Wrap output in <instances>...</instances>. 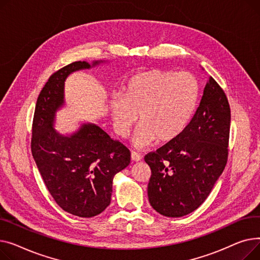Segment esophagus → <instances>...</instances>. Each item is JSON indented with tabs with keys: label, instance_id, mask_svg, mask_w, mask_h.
I'll use <instances>...</instances> for the list:
<instances>
[{
	"label": "esophagus",
	"instance_id": "esophagus-1",
	"mask_svg": "<svg viewBox=\"0 0 260 260\" xmlns=\"http://www.w3.org/2000/svg\"><path fill=\"white\" fill-rule=\"evenodd\" d=\"M131 159L133 161H140V160H142V155L140 153H137V152H135V151H132L131 152Z\"/></svg>",
	"mask_w": 260,
	"mask_h": 260
}]
</instances>
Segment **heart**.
<instances>
[{"label": "heart", "mask_w": 260, "mask_h": 260, "mask_svg": "<svg viewBox=\"0 0 260 260\" xmlns=\"http://www.w3.org/2000/svg\"><path fill=\"white\" fill-rule=\"evenodd\" d=\"M201 96V86L189 72L152 69L128 80L123 94L110 98L109 109L115 132L126 137L139 123L133 144L146 147L155 140L166 144L185 132L195 113Z\"/></svg>", "instance_id": "obj_1"}]
</instances>
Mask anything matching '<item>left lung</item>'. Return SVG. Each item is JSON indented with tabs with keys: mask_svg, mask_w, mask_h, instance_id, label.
<instances>
[{
	"mask_svg": "<svg viewBox=\"0 0 260 260\" xmlns=\"http://www.w3.org/2000/svg\"><path fill=\"white\" fill-rule=\"evenodd\" d=\"M230 123L226 95L210 76L185 132L145 156L149 203L159 214L185 216L207 200L226 165Z\"/></svg>",
	"mask_w": 260,
	"mask_h": 260,
	"instance_id": "8db88e82",
	"label": "left lung"
}]
</instances>
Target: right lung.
<instances>
[{
  "label": "right lung",
  "mask_w": 260,
  "mask_h": 260,
  "mask_svg": "<svg viewBox=\"0 0 260 260\" xmlns=\"http://www.w3.org/2000/svg\"><path fill=\"white\" fill-rule=\"evenodd\" d=\"M103 63L74 62L54 72L38 98L31 152L46 187L64 211L93 217L110 205L113 177L130 164L129 149L94 124L62 135L53 128L55 113L64 105L67 76Z\"/></svg>",
  "instance_id": "right-lung-1"
}]
</instances>
